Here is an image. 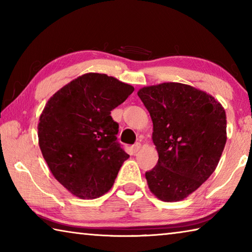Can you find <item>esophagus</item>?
Returning a JSON list of instances; mask_svg holds the SVG:
<instances>
[{"label": "esophagus", "mask_w": 252, "mask_h": 252, "mask_svg": "<svg viewBox=\"0 0 252 252\" xmlns=\"http://www.w3.org/2000/svg\"><path fill=\"white\" fill-rule=\"evenodd\" d=\"M140 149H141V144H140L139 142H136L135 144H133V146H132V151H133V153L138 152Z\"/></svg>", "instance_id": "1"}]
</instances>
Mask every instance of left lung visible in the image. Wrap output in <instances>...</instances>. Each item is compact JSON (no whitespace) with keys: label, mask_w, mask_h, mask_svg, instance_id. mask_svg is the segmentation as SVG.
Wrapping results in <instances>:
<instances>
[{"label":"left lung","mask_w":252,"mask_h":252,"mask_svg":"<svg viewBox=\"0 0 252 252\" xmlns=\"http://www.w3.org/2000/svg\"><path fill=\"white\" fill-rule=\"evenodd\" d=\"M150 113L159 160L146 172L162 201L187 198L215 171L227 141L225 112L218 101L190 85L168 82L139 90Z\"/></svg>","instance_id":"obj_1"}]
</instances>
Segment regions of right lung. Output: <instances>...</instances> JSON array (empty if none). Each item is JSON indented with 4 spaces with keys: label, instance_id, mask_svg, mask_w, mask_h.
<instances>
[{
    "label": "right lung",
    "instance_id": "obj_1",
    "mask_svg": "<svg viewBox=\"0 0 252 252\" xmlns=\"http://www.w3.org/2000/svg\"><path fill=\"white\" fill-rule=\"evenodd\" d=\"M133 91L112 76L87 73L46 103L37 126L40 149L54 178L75 197L108 192L130 157L118 142L119 125L111 111Z\"/></svg>",
    "mask_w": 252,
    "mask_h": 252
}]
</instances>
